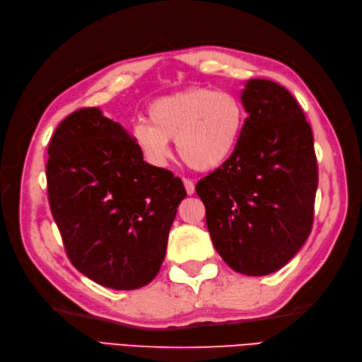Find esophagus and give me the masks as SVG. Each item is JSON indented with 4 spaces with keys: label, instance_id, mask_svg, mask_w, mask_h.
<instances>
[{
    "label": "esophagus",
    "instance_id": "1",
    "mask_svg": "<svg viewBox=\"0 0 362 362\" xmlns=\"http://www.w3.org/2000/svg\"><path fill=\"white\" fill-rule=\"evenodd\" d=\"M182 182H184V187H185V192H187V194H193L194 193V184H193V181L189 180V178H184Z\"/></svg>",
    "mask_w": 362,
    "mask_h": 362
}]
</instances>
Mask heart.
I'll list each match as a JSON object with an SVG mask.
<instances>
[{"instance_id":"b5f03b06","label":"heart","mask_w":362,"mask_h":362,"mask_svg":"<svg viewBox=\"0 0 362 362\" xmlns=\"http://www.w3.org/2000/svg\"><path fill=\"white\" fill-rule=\"evenodd\" d=\"M149 122L139 120L131 137L152 166L161 168L177 140L180 157L196 170H211L234 154L242 139L246 110L240 98L226 90L193 87L156 100Z\"/></svg>"}]
</instances>
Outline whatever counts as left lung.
Returning a JSON list of instances; mask_svg holds the SVG:
<instances>
[{"label":"left lung","instance_id":"8db88e82","mask_svg":"<svg viewBox=\"0 0 362 362\" xmlns=\"http://www.w3.org/2000/svg\"><path fill=\"white\" fill-rule=\"evenodd\" d=\"M242 103L249 116L237 149L196 193L218 255L238 273L262 276L308 238L319 169L311 127L286 87L250 80Z\"/></svg>","mask_w":362,"mask_h":362}]
</instances>
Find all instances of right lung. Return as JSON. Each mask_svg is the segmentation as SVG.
Segmentation results:
<instances>
[{"instance_id": "1", "label": "right lung", "mask_w": 362, "mask_h": 362, "mask_svg": "<svg viewBox=\"0 0 362 362\" xmlns=\"http://www.w3.org/2000/svg\"><path fill=\"white\" fill-rule=\"evenodd\" d=\"M48 154V202L72 266L107 288L149 284L187 196L181 178L144 161L133 137L96 107L64 117Z\"/></svg>"}]
</instances>
